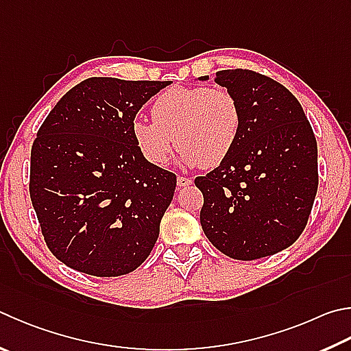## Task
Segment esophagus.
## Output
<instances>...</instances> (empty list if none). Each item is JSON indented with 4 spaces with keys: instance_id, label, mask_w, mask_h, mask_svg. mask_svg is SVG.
I'll return each mask as SVG.
<instances>
[{
    "instance_id": "1",
    "label": "esophagus",
    "mask_w": 351,
    "mask_h": 351,
    "mask_svg": "<svg viewBox=\"0 0 351 351\" xmlns=\"http://www.w3.org/2000/svg\"><path fill=\"white\" fill-rule=\"evenodd\" d=\"M176 184H178V187L181 189V187H189V186H192L193 181L190 180V178H187V176H178Z\"/></svg>"
}]
</instances>
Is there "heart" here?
Returning <instances> with one entry per match:
<instances>
[{
  "label": "heart",
  "instance_id": "1",
  "mask_svg": "<svg viewBox=\"0 0 351 351\" xmlns=\"http://www.w3.org/2000/svg\"><path fill=\"white\" fill-rule=\"evenodd\" d=\"M152 119L138 118L132 136L141 155L154 165H164L171 150H181L189 167H218L237 145L242 112L237 97L221 87H171L152 104Z\"/></svg>",
  "mask_w": 351,
  "mask_h": 351
}]
</instances>
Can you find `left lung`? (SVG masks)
I'll use <instances>...</instances> for the list:
<instances>
[{"mask_svg":"<svg viewBox=\"0 0 351 351\" xmlns=\"http://www.w3.org/2000/svg\"><path fill=\"white\" fill-rule=\"evenodd\" d=\"M215 81L239 101L242 127L232 155L195 180L202 230L233 259L270 256L307 226L317 192L315 133L295 95L269 76L232 69Z\"/></svg>","mask_w":351,"mask_h":351,"instance_id":"obj_1","label":"left lung"}]
</instances>
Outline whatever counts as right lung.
Masks as SVG:
<instances>
[{
	"label": "right lung",
	"instance_id": "add662e5",
	"mask_svg": "<svg viewBox=\"0 0 351 351\" xmlns=\"http://www.w3.org/2000/svg\"><path fill=\"white\" fill-rule=\"evenodd\" d=\"M169 81L95 76L62 97L30 154V199L49 250L92 276L133 271L155 247L176 176L138 150L132 124Z\"/></svg>",
	"mask_w": 351,
	"mask_h": 351
}]
</instances>
